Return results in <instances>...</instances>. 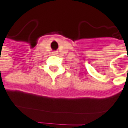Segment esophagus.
Segmentation results:
<instances>
[{"label": "esophagus", "instance_id": "esophagus-1", "mask_svg": "<svg viewBox=\"0 0 128 128\" xmlns=\"http://www.w3.org/2000/svg\"><path fill=\"white\" fill-rule=\"evenodd\" d=\"M57 52H53V53H52V55H56Z\"/></svg>", "mask_w": 128, "mask_h": 128}]
</instances>
